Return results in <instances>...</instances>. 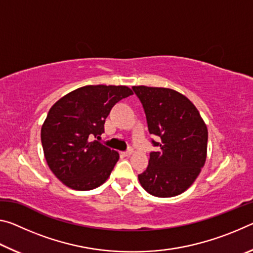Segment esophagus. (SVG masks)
<instances>
[{"label": "esophagus", "instance_id": "obj_1", "mask_svg": "<svg viewBox=\"0 0 253 253\" xmlns=\"http://www.w3.org/2000/svg\"><path fill=\"white\" fill-rule=\"evenodd\" d=\"M132 153H134V151H132V148H129V149H128V151H126V152H123L122 154H123V155H124V156H126V157H128V156H130Z\"/></svg>", "mask_w": 253, "mask_h": 253}]
</instances>
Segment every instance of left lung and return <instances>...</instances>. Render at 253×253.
<instances>
[{
    "mask_svg": "<svg viewBox=\"0 0 253 253\" xmlns=\"http://www.w3.org/2000/svg\"><path fill=\"white\" fill-rule=\"evenodd\" d=\"M143 104L148 130L157 152L149 154L146 170L138 175L140 185L157 198L185 192L205 164L208 128L199 110L182 93L169 88L134 85Z\"/></svg>",
    "mask_w": 253,
    "mask_h": 253,
    "instance_id": "8db88e82",
    "label": "left lung"
}]
</instances>
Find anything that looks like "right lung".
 <instances>
[{
    "instance_id": "1",
    "label": "right lung",
    "mask_w": 253,
    "mask_h": 253,
    "mask_svg": "<svg viewBox=\"0 0 253 253\" xmlns=\"http://www.w3.org/2000/svg\"><path fill=\"white\" fill-rule=\"evenodd\" d=\"M130 95L127 85H84L51 107L41 143L48 166L66 186L89 191L109 177L119 154L92 139L104 132L111 108Z\"/></svg>"
}]
</instances>
